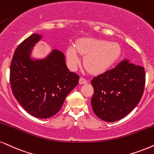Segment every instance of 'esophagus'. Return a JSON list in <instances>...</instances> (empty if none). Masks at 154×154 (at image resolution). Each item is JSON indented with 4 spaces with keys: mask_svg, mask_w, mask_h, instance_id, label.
I'll return each mask as SVG.
<instances>
[{
    "mask_svg": "<svg viewBox=\"0 0 154 154\" xmlns=\"http://www.w3.org/2000/svg\"><path fill=\"white\" fill-rule=\"evenodd\" d=\"M87 83H88V81H87L86 79H85L84 78L81 77L80 79H79V83H80V84H86Z\"/></svg>",
    "mask_w": 154,
    "mask_h": 154,
    "instance_id": "34e87169",
    "label": "esophagus"
}]
</instances>
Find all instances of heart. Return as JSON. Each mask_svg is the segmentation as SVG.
Wrapping results in <instances>:
<instances>
[{"mask_svg":"<svg viewBox=\"0 0 154 154\" xmlns=\"http://www.w3.org/2000/svg\"><path fill=\"white\" fill-rule=\"evenodd\" d=\"M121 47L104 40L84 38L78 40L75 48L68 47L66 56L71 68H75L81 59L77 53L85 56L84 66L93 75H100L111 69L121 56Z\"/></svg>","mask_w":154,"mask_h":154,"instance_id":"1","label":"heart"}]
</instances>
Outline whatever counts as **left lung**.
<instances>
[{"mask_svg": "<svg viewBox=\"0 0 154 154\" xmlns=\"http://www.w3.org/2000/svg\"><path fill=\"white\" fill-rule=\"evenodd\" d=\"M144 68L123 60L113 69L94 77L91 106L94 113L106 122L128 115L139 103L145 87Z\"/></svg>", "mask_w": 154, "mask_h": 154, "instance_id": "8db88e82", "label": "left lung"}]
</instances>
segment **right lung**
Returning <instances> with one entry per match:
<instances>
[{"label":"right lung","mask_w":154,"mask_h":154,"mask_svg":"<svg viewBox=\"0 0 154 154\" xmlns=\"http://www.w3.org/2000/svg\"><path fill=\"white\" fill-rule=\"evenodd\" d=\"M41 38L32 34L17 47L11 63L10 83L13 96L28 113L48 119L60 111L80 77L69 71L63 54L56 49L43 59L31 58Z\"/></svg>","instance_id":"right-lung-1"}]
</instances>
